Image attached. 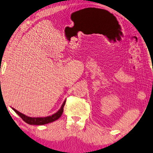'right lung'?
Instances as JSON below:
<instances>
[{"instance_id": "1", "label": "right lung", "mask_w": 153, "mask_h": 153, "mask_svg": "<svg viewBox=\"0 0 153 153\" xmlns=\"http://www.w3.org/2000/svg\"><path fill=\"white\" fill-rule=\"evenodd\" d=\"M65 102H63L62 105L60 108V110L56 112V113L52 115V116L50 117H36V118H32V117H29L26 116V115L23 114L21 112H19L18 111H16V109H14V108H12L13 110L15 111L16 113L19 115L21 117V119L24 120L25 123H27L29 125H45V124H48L54 121L57 119H59V118L61 117V115L63 112V111H64V106L65 105Z\"/></svg>"}]
</instances>
